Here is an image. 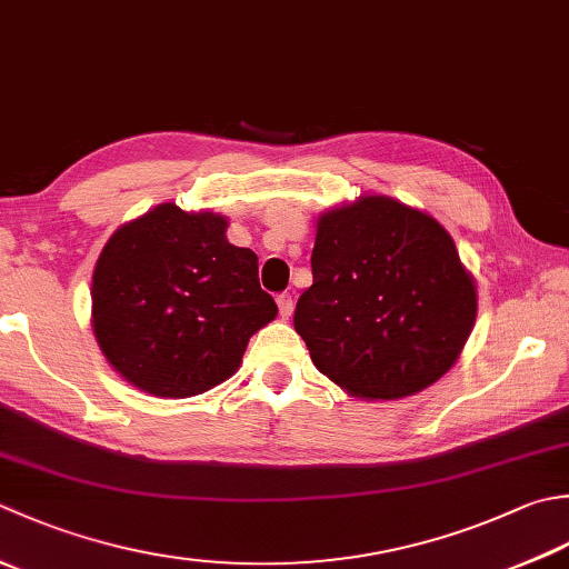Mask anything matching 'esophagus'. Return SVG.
Here are the masks:
<instances>
[{"instance_id":"34e87169","label":"esophagus","mask_w":569,"mask_h":569,"mask_svg":"<svg viewBox=\"0 0 569 569\" xmlns=\"http://www.w3.org/2000/svg\"><path fill=\"white\" fill-rule=\"evenodd\" d=\"M276 303H278V313H281V318H283V320L291 318V313H293V306H296V300H293V296H291V293H281V296L276 298Z\"/></svg>"}]
</instances>
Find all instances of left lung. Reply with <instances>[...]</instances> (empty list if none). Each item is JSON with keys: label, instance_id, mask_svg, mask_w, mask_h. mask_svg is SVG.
Segmentation results:
<instances>
[{"label": "left lung", "instance_id": "obj_1", "mask_svg": "<svg viewBox=\"0 0 569 569\" xmlns=\"http://www.w3.org/2000/svg\"><path fill=\"white\" fill-rule=\"evenodd\" d=\"M310 266L313 286L293 326L313 365L350 397H411L461 358L476 281L427 211L385 194L322 211Z\"/></svg>", "mask_w": 569, "mask_h": 569}]
</instances>
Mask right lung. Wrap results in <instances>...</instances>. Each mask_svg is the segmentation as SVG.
<instances>
[{
  "label": "right lung",
  "mask_w": 569,
  "mask_h": 569,
  "mask_svg": "<svg viewBox=\"0 0 569 569\" xmlns=\"http://www.w3.org/2000/svg\"><path fill=\"white\" fill-rule=\"evenodd\" d=\"M229 219L164 202L100 251L91 326L108 365L142 392L202 395L239 370L256 330L278 316L259 256L227 239Z\"/></svg>",
  "instance_id": "add662e5"
}]
</instances>
